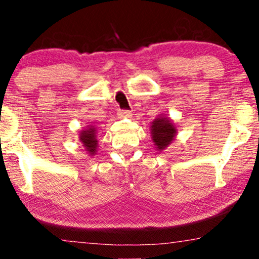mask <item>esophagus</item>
Listing matches in <instances>:
<instances>
[{
	"mask_svg": "<svg viewBox=\"0 0 259 259\" xmlns=\"http://www.w3.org/2000/svg\"><path fill=\"white\" fill-rule=\"evenodd\" d=\"M119 115L120 117H130L132 112L127 111V109H119Z\"/></svg>",
	"mask_w": 259,
	"mask_h": 259,
	"instance_id": "34e87169",
	"label": "esophagus"
}]
</instances>
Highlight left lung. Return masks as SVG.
Instances as JSON below:
<instances>
[{"label": "left lung", "mask_w": 259, "mask_h": 259, "mask_svg": "<svg viewBox=\"0 0 259 259\" xmlns=\"http://www.w3.org/2000/svg\"><path fill=\"white\" fill-rule=\"evenodd\" d=\"M151 132H152V140L156 144L157 150H164L173 141L177 129L168 118L160 117L152 121Z\"/></svg>", "instance_id": "1"}]
</instances>
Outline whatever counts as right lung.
I'll use <instances>...</instances> for the list:
<instances>
[{
  "instance_id": "obj_1",
  "label": "right lung",
  "mask_w": 259,
  "mask_h": 259,
  "mask_svg": "<svg viewBox=\"0 0 259 259\" xmlns=\"http://www.w3.org/2000/svg\"><path fill=\"white\" fill-rule=\"evenodd\" d=\"M80 140L84 144V146L86 148L89 153L94 154L96 152V147H97V140H96V130L95 127L90 126L88 130H82L81 134H80Z\"/></svg>"
}]
</instances>
